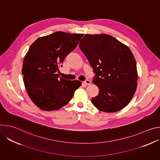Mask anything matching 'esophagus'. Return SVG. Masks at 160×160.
Wrapping results in <instances>:
<instances>
[{"label": "esophagus", "mask_w": 160, "mask_h": 160, "mask_svg": "<svg viewBox=\"0 0 160 160\" xmlns=\"http://www.w3.org/2000/svg\"><path fill=\"white\" fill-rule=\"evenodd\" d=\"M83 83H84L85 84H86V85H90V83H91V82H90L89 80H85Z\"/></svg>", "instance_id": "1"}]
</instances>
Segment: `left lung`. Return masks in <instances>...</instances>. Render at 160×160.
<instances>
[{"label": "left lung", "instance_id": "8db88e82", "mask_svg": "<svg viewBox=\"0 0 160 160\" xmlns=\"http://www.w3.org/2000/svg\"><path fill=\"white\" fill-rule=\"evenodd\" d=\"M79 47L96 73L93 83L99 88V94L92 98V103L107 112L122 109L138 85L136 62L130 49L107 34H86Z\"/></svg>", "mask_w": 160, "mask_h": 160}]
</instances>
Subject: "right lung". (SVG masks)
I'll list each match as a JSON object with an SVG mask.
<instances>
[{"instance_id":"add662e5","label":"right lung","mask_w":160,"mask_h":160,"mask_svg":"<svg viewBox=\"0 0 160 160\" xmlns=\"http://www.w3.org/2000/svg\"><path fill=\"white\" fill-rule=\"evenodd\" d=\"M83 36L56 32L37 38L30 47L24 58L22 74L29 97L41 109H60L69 102L81 85V82L64 79L57 73Z\"/></svg>"}]
</instances>
